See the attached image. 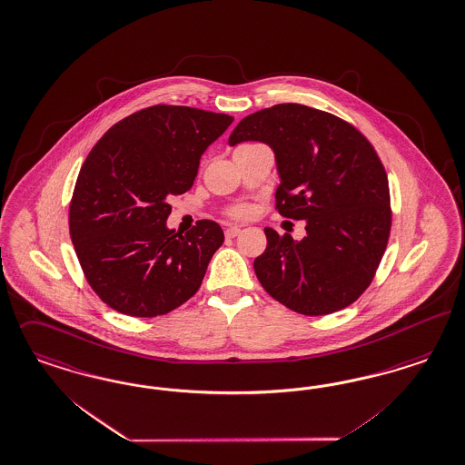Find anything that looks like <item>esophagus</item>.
Wrapping results in <instances>:
<instances>
[{
  "instance_id": "1",
  "label": "esophagus",
  "mask_w": 465,
  "mask_h": 465,
  "mask_svg": "<svg viewBox=\"0 0 465 465\" xmlns=\"http://www.w3.org/2000/svg\"><path fill=\"white\" fill-rule=\"evenodd\" d=\"M240 227H234V225H232V227H227V229H225V238H229V240H231V238H236V236H240Z\"/></svg>"
}]
</instances>
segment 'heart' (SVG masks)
Listing matches in <instances>:
<instances>
[{
  "instance_id": "b5f03b06",
  "label": "heart",
  "mask_w": 465,
  "mask_h": 465,
  "mask_svg": "<svg viewBox=\"0 0 465 465\" xmlns=\"http://www.w3.org/2000/svg\"><path fill=\"white\" fill-rule=\"evenodd\" d=\"M250 212H252V208L248 207V205H238V207L231 208L229 213L232 217H236V219H244V217L250 215Z\"/></svg>"
}]
</instances>
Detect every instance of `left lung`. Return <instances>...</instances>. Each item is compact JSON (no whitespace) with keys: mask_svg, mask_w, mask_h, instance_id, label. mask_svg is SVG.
<instances>
[{"mask_svg":"<svg viewBox=\"0 0 465 465\" xmlns=\"http://www.w3.org/2000/svg\"><path fill=\"white\" fill-rule=\"evenodd\" d=\"M242 141L272 148L281 179L275 208L307 221L300 241L265 227L267 248L253 263L260 284L303 315L351 305L376 274L391 229L388 175L376 150L351 124L298 104L244 117L229 144Z\"/></svg>","mask_w":465,"mask_h":465,"instance_id":"left-lung-1","label":"left lung"}]
</instances>
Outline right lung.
<instances>
[{"label":"right lung","mask_w":465,"mask_h":465,"mask_svg":"<svg viewBox=\"0 0 465 465\" xmlns=\"http://www.w3.org/2000/svg\"><path fill=\"white\" fill-rule=\"evenodd\" d=\"M232 121L155 104L117 122L89 152L70 202V240L89 286L108 307L156 317L198 292L224 232L213 221H198L179 236L167 227V200L190 190L200 158Z\"/></svg>","instance_id":"right-lung-1"}]
</instances>
